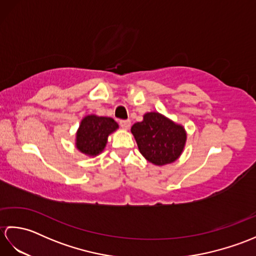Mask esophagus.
<instances>
[{
    "mask_svg": "<svg viewBox=\"0 0 256 256\" xmlns=\"http://www.w3.org/2000/svg\"><path fill=\"white\" fill-rule=\"evenodd\" d=\"M120 125H121L122 128L128 130L130 126H131V122H130V120H121V121H120Z\"/></svg>",
    "mask_w": 256,
    "mask_h": 256,
    "instance_id": "obj_1",
    "label": "esophagus"
}]
</instances>
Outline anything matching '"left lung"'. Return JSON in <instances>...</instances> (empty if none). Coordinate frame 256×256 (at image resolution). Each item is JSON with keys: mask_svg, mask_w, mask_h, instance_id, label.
<instances>
[{"mask_svg": "<svg viewBox=\"0 0 256 256\" xmlns=\"http://www.w3.org/2000/svg\"><path fill=\"white\" fill-rule=\"evenodd\" d=\"M143 118L131 128L140 154L157 166L178 160L186 144L184 128L158 112L146 113Z\"/></svg>", "mask_w": 256, "mask_h": 256, "instance_id": "1", "label": "left lung"}]
</instances>
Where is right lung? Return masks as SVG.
Returning a JSON list of instances; mask_svg holds the SVG:
<instances>
[{
  "label": "right lung",
  "instance_id": "obj_1",
  "mask_svg": "<svg viewBox=\"0 0 256 256\" xmlns=\"http://www.w3.org/2000/svg\"><path fill=\"white\" fill-rule=\"evenodd\" d=\"M118 128V123L111 118L86 116L76 134V148L88 156L99 155L106 148L108 135Z\"/></svg>",
  "mask_w": 256,
  "mask_h": 256
}]
</instances>
